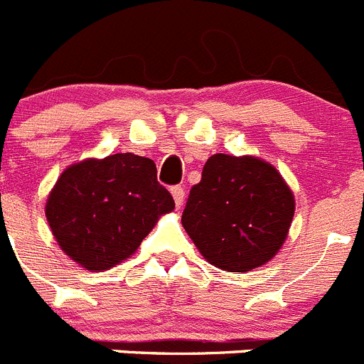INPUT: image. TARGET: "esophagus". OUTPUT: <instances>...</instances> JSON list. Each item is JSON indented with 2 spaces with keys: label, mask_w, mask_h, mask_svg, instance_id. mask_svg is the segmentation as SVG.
<instances>
[{
  "label": "esophagus",
  "mask_w": 364,
  "mask_h": 364,
  "mask_svg": "<svg viewBox=\"0 0 364 364\" xmlns=\"http://www.w3.org/2000/svg\"><path fill=\"white\" fill-rule=\"evenodd\" d=\"M171 195H173V198H175L176 208H180V205L184 204V197H186L184 188H180V186H173V188H171Z\"/></svg>",
  "instance_id": "34e87169"
}]
</instances>
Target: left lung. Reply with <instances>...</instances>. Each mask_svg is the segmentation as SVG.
Masks as SVG:
<instances>
[{"label":"left lung","instance_id":"left-lung-1","mask_svg":"<svg viewBox=\"0 0 364 364\" xmlns=\"http://www.w3.org/2000/svg\"><path fill=\"white\" fill-rule=\"evenodd\" d=\"M294 211V195L275 167L218 153L189 191L182 224L211 264L250 272L281 250Z\"/></svg>","mask_w":364,"mask_h":364}]
</instances>
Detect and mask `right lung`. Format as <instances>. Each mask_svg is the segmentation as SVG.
I'll return each instance as SVG.
<instances>
[{"mask_svg": "<svg viewBox=\"0 0 364 364\" xmlns=\"http://www.w3.org/2000/svg\"><path fill=\"white\" fill-rule=\"evenodd\" d=\"M173 208L153 160L118 153L65 169L45 215L70 259L87 269H105L133 255L156 218Z\"/></svg>", "mask_w": 364, "mask_h": 364, "instance_id": "right-lung-1", "label": "right lung"}]
</instances>
